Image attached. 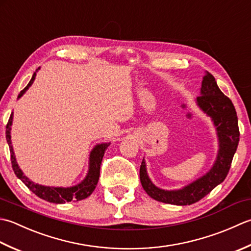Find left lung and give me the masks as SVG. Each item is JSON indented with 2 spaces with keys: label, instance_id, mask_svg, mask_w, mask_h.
Segmentation results:
<instances>
[{
  "label": "left lung",
  "instance_id": "obj_1",
  "mask_svg": "<svg viewBox=\"0 0 251 251\" xmlns=\"http://www.w3.org/2000/svg\"><path fill=\"white\" fill-rule=\"evenodd\" d=\"M195 100L203 114L210 117L216 129L219 146L216 160L210 170L192 183L178 190H163L151 182L147 173L146 161L143 158L140 168L142 186L148 196L157 201L176 206L197 202L224 181L231 168L239 142L238 120L232 100L222 93L214 76L208 71L201 81V96Z\"/></svg>",
  "mask_w": 251,
  "mask_h": 251
}]
</instances>
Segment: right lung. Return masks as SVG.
Returning a JSON list of instances; mask_svg holds the SVG:
<instances>
[{
	"label": "right lung",
	"instance_id": "add662e5",
	"mask_svg": "<svg viewBox=\"0 0 251 251\" xmlns=\"http://www.w3.org/2000/svg\"><path fill=\"white\" fill-rule=\"evenodd\" d=\"M39 70H40V67L35 70V73L32 75V78L29 81L28 85L18 94L17 100H19L20 97H22L25 92L28 91L30 86L32 85L33 81L35 79V75H37V73ZM13 118H14V112H12L11 117H9L8 124L6 126V141L9 146V151H11L12 166H13L15 175H16V176L19 178V180L23 181V183L29 188L30 191H31L33 194H35L38 197L44 199V201H47L49 202H54V203H65L71 201H82V199L88 198L91 194L94 192L95 187L97 185V182H99V178H100L101 160H103L106 150L110 145V142L100 143V144H96L93 147V150L91 151L90 157H89L88 173H86L85 177L80 183L69 187L41 185V184L34 183L33 181L30 180L28 176H25L22 169H20L18 166L16 156H15L14 148L12 145L11 130H12V125H13Z\"/></svg>",
	"mask_w": 251,
	"mask_h": 251
}]
</instances>
